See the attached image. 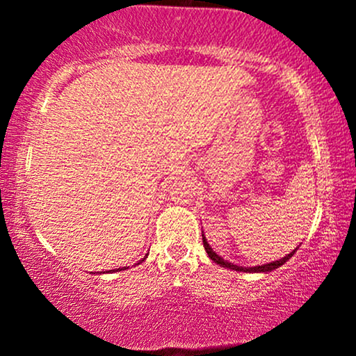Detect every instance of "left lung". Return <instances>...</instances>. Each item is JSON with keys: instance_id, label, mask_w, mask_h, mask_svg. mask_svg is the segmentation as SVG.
Returning a JSON list of instances; mask_svg holds the SVG:
<instances>
[{"instance_id": "obj_1", "label": "left lung", "mask_w": 356, "mask_h": 356, "mask_svg": "<svg viewBox=\"0 0 356 356\" xmlns=\"http://www.w3.org/2000/svg\"><path fill=\"white\" fill-rule=\"evenodd\" d=\"M202 243H204V249H206V252L207 254H209V257L212 261H214V263H218V264H220V266L222 268H229V269H234V271H244V273H269V271H273V269H276V268H280V266H283V264L286 263V261L289 259V257H291L293 254H295V251L293 252H289L288 256H284V257H281L280 261H273V263H268V264H263V266H254V268H243V266H236V264H232V263H229V261H224L222 257H220L219 254H216L214 251H212V248L209 246V244H207V239L204 238V234H202Z\"/></svg>"}]
</instances>
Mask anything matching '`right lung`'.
Listing matches in <instances>:
<instances>
[{
  "instance_id": "right-lung-1",
  "label": "right lung",
  "mask_w": 356,
  "mask_h": 356,
  "mask_svg": "<svg viewBox=\"0 0 356 356\" xmlns=\"http://www.w3.org/2000/svg\"><path fill=\"white\" fill-rule=\"evenodd\" d=\"M144 259H145V257H144ZM144 259H142V261H144ZM124 269H127V266H125ZM124 269H122V268H118V269H115V271H124ZM110 271H112V273H113V269H110Z\"/></svg>"
}]
</instances>
